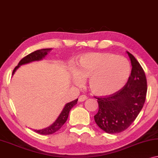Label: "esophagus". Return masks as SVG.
<instances>
[{
	"label": "esophagus",
	"instance_id": "1",
	"mask_svg": "<svg viewBox=\"0 0 158 158\" xmlns=\"http://www.w3.org/2000/svg\"><path fill=\"white\" fill-rule=\"evenodd\" d=\"M86 99H87V96L86 95H81L79 97V102H84V101H85Z\"/></svg>",
	"mask_w": 158,
	"mask_h": 158
}]
</instances>
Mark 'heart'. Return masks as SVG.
<instances>
[{"mask_svg":"<svg viewBox=\"0 0 158 158\" xmlns=\"http://www.w3.org/2000/svg\"><path fill=\"white\" fill-rule=\"evenodd\" d=\"M130 72V64L123 57L109 53H89L80 57L73 80L79 84L82 78H89V88L94 94L106 96L119 90Z\"/></svg>","mask_w":158,"mask_h":158,"instance_id":"obj_1","label":"heart"}]
</instances>
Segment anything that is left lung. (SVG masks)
<instances>
[{"label":"left lung","mask_w":158,"mask_h":158,"mask_svg":"<svg viewBox=\"0 0 158 158\" xmlns=\"http://www.w3.org/2000/svg\"><path fill=\"white\" fill-rule=\"evenodd\" d=\"M131 59V74L123 88L109 96L95 97L98 103L94 120L108 133H119L135 121L144 105L147 94V79L144 70L134 56Z\"/></svg>","instance_id":"1"}]
</instances>
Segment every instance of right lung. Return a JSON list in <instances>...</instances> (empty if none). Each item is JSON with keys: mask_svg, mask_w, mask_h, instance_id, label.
<instances>
[{"mask_svg": "<svg viewBox=\"0 0 158 158\" xmlns=\"http://www.w3.org/2000/svg\"><path fill=\"white\" fill-rule=\"evenodd\" d=\"M50 49H39V50L35 51L33 52L30 53L27 56H25V57H23L22 60L19 62L18 66H16L15 69H13V74H14V72H15V70L17 69L20 65L27 64V63L33 62V61H37L40 60H42L44 56H45L46 55H48V52L50 50ZM77 101H78V98L74 101H72L71 102L67 103L64 109H63L62 113H61L60 116H59L58 118L56 119L55 123H54L52 125H51L50 126H49L46 128L42 129V130H34V131H35L36 133L39 134H41V135H50V134H52L60 130V129L62 128L63 125L64 124L65 122L67 121L70 110L72 109V108L74 106L77 104Z\"/></svg>", "mask_w": 158, "mask_h": 158, "instance_id": "obj_1", "label": "right lung"}]
</instances>
